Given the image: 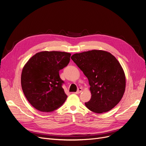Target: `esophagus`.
Here are the masks:
<instances>
[{
	"instance_id": "34e87169",
	"label": "esophagus",
	"mask_w": 146,
	"mask_h": 146,
	"mask_svg": "<svg viewBox=\"0 0 146 146\" xmlns=\"http://www.w3.org/2000/svg\"><path fill=\"white\" fill-rule=\"evenodd\" d=\"M82 90V89L81 88H79L78 89V90L76 92L75 94H80V93L81 92Z\"/></svg>"
}]
</instances>
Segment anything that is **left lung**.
I'll list each match as a JSON object with an SVG mask.
<instances>
[{
	"instance_id": "1",
	"label": "left lung",
	"mask_w": 146,
	"mask_h": 146,
	"mask_svg": "<svg viewBox=\"0 0 146 146\" xmlns=\"http://www.w3.org/2000/svg\"><path fill=\"white\" fill-rule=\"evenodd\" d=\"M72 60L89 80L91 98L85 103L95 113L110 111L121 101L125 89V76L119 61L110 52L94 50L76 53Z\"/></svg>"
}]
</instances>
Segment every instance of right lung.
<instances>
[{"label": "right lung", "instance_id": "right-lung-1", "mask_svg": "<svg viewBox=\"0 0 146 146\" xmlns=\"http://www.w3.org/2000/svg\"><path fill=\"white\" fill-rule=\"evenodd\" d=\"M70 53L42 51L31 58L23 68L21 86L28 102L37 110L50 112L62 105L67 96L59 71L70 62Z\"/></svg>", "mask_w": 146, "mask_h": 146}]
</instances>
